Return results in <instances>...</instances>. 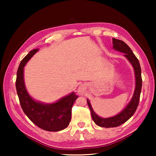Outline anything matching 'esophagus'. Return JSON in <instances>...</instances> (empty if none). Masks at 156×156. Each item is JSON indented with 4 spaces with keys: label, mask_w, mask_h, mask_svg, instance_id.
<instances>
[{
    "label": "esophagus",
    "mask_w": 156,
    "mask_h": 156,
    "mask_svg": "<svg viewBox=\"0 0 156 156\" xmlns=\"http://www.w3.org/2000/svg\"><path fill=\"white\" fill-rule=\"evenodd\" d=\"M84 86H80L78 89V94L79 95H83L84 94Z\"/></svg>",
    "instance_id": "1"
}]
</instances>
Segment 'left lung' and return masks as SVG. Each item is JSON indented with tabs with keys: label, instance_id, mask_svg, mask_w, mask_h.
<instances>
[{
	"label": "left lung",
	"instance_id": "1",
	"mask_svg": "<svg viewBox=\"0 0 156 156\" xmlns=\"http://www.w3.org/2000/svg\"><path fill=\"white\" fill-rule=\"evenodd\" d=\"M112 41L113 49L125 54H124V56L129 60V62L131 63L132 67H133L134 73H135L136 86L133 95L131 98L130 102H129L127 105L125 107V109L121 111V112L119 113H118L117 115L112 116V117H100L98 115H97L96 113L94 112L89 99L87 100L88 106L91 111V117L92 119L94 120V122L96 123L97 125L101 126V127L105 128L115 127V126H120L122 125V124L126 122V121L134 114V113H135L137 109V107L138 106L142 84L140 65L138 58H137L136 56L134 55L133 51H131L130 47H129L125 42L118 40V39L113 38Z\"/></svg>",
	"mask_w": 156,
	"mask_h": 156
}]
</instances>
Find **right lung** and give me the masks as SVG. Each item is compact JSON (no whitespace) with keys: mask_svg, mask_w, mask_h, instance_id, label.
<instances>
[{"mask_svg":"<svg viewBox=\"0 0 156 156\" xmlns=\"http://www.w3.org/2000/svg\"><path fill=\"white\" fill-rule=\"evenodd\" d=\"M38 49L31 50L20 63L16 81L17 94L23 112L31 122L43 130L59 131L69 125L73 105L78 97L72 92L53 103H44L29 94L25 84L24 67Z\"/></svg>","mask_w":156,"mask_h":156,"instance_id":"1","label":"right lung"}]
</instances>
